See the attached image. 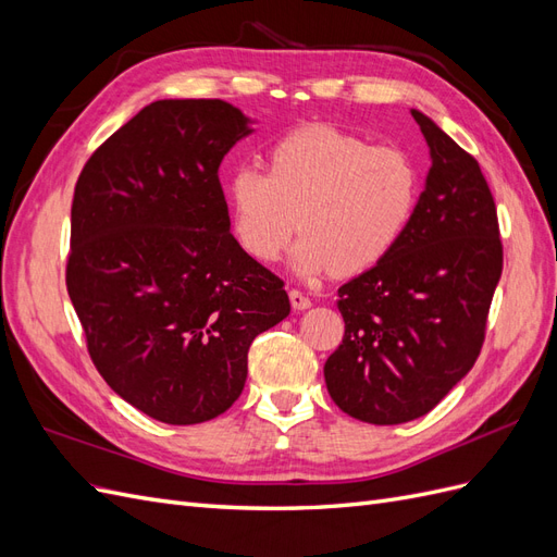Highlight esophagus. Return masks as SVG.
Instances as JSON below:
<instances>
[{"mask_svg":"<svg viewBox=\"0 0 557 557\" xmlns=\"http://www.w3.org/2000/svg\"><path fill=\"white\" fill-rule=\"evenodd\" d=\"M290 305H293L295 311H305V309L311 307V299H309L305 293H301V290L293 288V290H290Z\"/></svg>","mask_w":557,"mask_h":557,"instance_id":"obj_1","label":"esophagus"}]
</instances>
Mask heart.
<instances>
[{
	"mask_svg": "<svg viewBox=\"0 0 557 557\" xmlns=\"http://www.w3.org/2000/svg\"><path fill=\"white\" fill-rule=\"evenodd\" d=\"M420 172L397 146H372L330 125H307L269 148V170L239 164L227 181L230 230L258 262L278 260L295 232L301 276L360 274L409 227Z\"/></svg>",
	"mask_w": 557,
	"mask_h": 557,
	"instance_id": "1",
	"label": "heart"
}]
</instances>
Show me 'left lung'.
Masks as SVG:
<instances>
[{"instance_id": "left-lung-1", "label": "left lung", "mask_w": 557, "mask_h": 557, "mask_svg": "<svg viewBox=\"0 0 557 557\" xmlns=\"http://www.w3.org/2000/svg\"><path fill=\"white\" fill-rule=\"evenodd\" d=\"M432 166L409 227L387 256L339 288L344 339L327 393L372 425L432 411L474 367L502 276L497 209L479 162L411 111Z\"/></svg>"}]
</instances>
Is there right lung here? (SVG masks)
<instances>
[{"label": "right lung", "mask_w": 557, "mask_h": 557, "mask_svg": "<svg viewBox=\"0 0 557 557\" xmlns=\"http://www.w3.org/2000/svg\"><path fill=\"white\" fill-rule=\"evenodd\" d=\"M248 132L223 99H160L76 181L66 290L90 360L166 425L225 413L252 339L290 313L283 281L230 232L218 166Z\"/></svg>", "instance_id": "obj_1"}]
</instances>
